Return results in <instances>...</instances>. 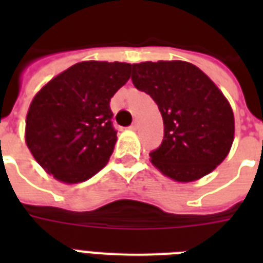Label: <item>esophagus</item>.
<instances>
[{
	"label": "esophagus",
	"instance_id": "obj_1",
	"mask_svg": "<svg viewBox=\"0 0 263 263\" xmlns=\"http://www.w3.org/2000/svg\"><path fill=\"white\" fill-rule=\"evenodd\" d=\"M139 127V123H138V120H134V123L131 125V129H136V128Z\"/></svg>",
	"mask_w": 263,
	"mask_h": 263
}]
</instances>
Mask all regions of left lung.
I'll return each mask as SVG.
<instances>
[{
  "label": "left lung",
  "instance_id": "obj_1",
  "mask_svg": "<svg viewBox=\"0 0 263 263\" xmlns=\"http://www.w3.org/2000/svg\"><path fill=\"white\" fill-rule=\"evenodd\" d=\"M132 83L158 105L164 139L150 153L154 166L176 181H194L228 156L232 107L199 68L185 61L132 64Z\"/></svg>",
  "mask_w": 263,
  "mask_h": 263
}]
</instances>
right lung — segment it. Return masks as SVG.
I'll use <instances>...</instances> for the list:
<instances>
[{
    "label": "right lung",
    "instance_id": "add662e5",
    "mask_svg": "<svg viewBox=\"0 0 263 263\" xmlns=\"http://www.w3.org/2000/svg\"><path fill=\"white\" fill-rule=\"evenodd\" d=\"M131 67L78 63L35 95L27 113L26 142L49 175L80 183L106 165L117 140L110 98L128 82Z\"/></svg>",
    "mask_w": 263,
    "mask_h": 263
}]
</instances>
